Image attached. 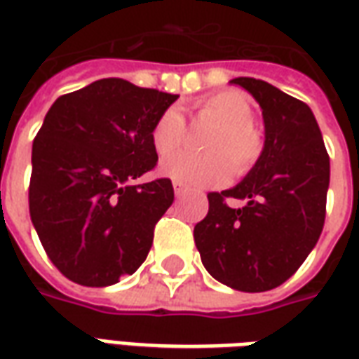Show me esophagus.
Segmentation results:
<instances>
[{
	"label": "esophagus",
	"mask_w": 359,
	"mask_h": 359,
	"mask_svg": "<svg viewBox=\"0 0 359 359\" xmlns=\"http://www.w3.org/2000/svg\"><path fill=\"white\" fill-rule=\"evenodd\" d=\"M172 190H175V196H177V198H180V196H184L188 192V188L179 184V182H172Z\"/></svg>",
	"instance_id": "obj_1"
}]
</instances>
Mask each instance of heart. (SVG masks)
I'll list each match as a JSON object with an SVG mask.
<instances>
[{
    "instance_id": "obj_1",
    "label": "heart",
    "mask_w": 359,
    "mask_h": 359,
    "mask_svg": "<svg viewBox=\"0 0 359 359\" xmlns=\"http://www.w3.org/2000/svg\"><path fill=\"white\" fill-rule=\"evenodd\" d=\"M196 115L215 123L205 142L210 154L182 151L165 159L159 172L190 188L219 187L233 172H248L262 156V136L252 126L254 107L248 97L236 90H225L202 97L194 105ZM184 140V118L177 107L163 111L151 128V144L161 157L169 156Z\"/></svg>"
}]
</instances>
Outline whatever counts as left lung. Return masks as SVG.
I'll return each instance as SVG.
<instances>
[{"label": "left lung", "instance_id": "obj_1", "mask_svg": "<svg viewBox=\"0 0 359 359\" xmlns=\"http://www.w3.org/2000/svg\"><path fill=\"white\" fill-rule=\"evenodd\" d=\"M259 103L262 156L236 187L208 194L210 211L194 226L203 267L242 292L283 285L319 241L329 190V156L308 105L269 82L233 79ZM225 197L242 199L229 208Z\"/></svg>", "mask_w": 359, "mask_h": 359}]
</instances>
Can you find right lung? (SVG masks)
<instances>
[{
    "label": "right lung",
    "mask_w": 359,
    "mask_h": 359,
    "mask_svg": "<svg viewBox=\"0 0 359 359\" xmlns=\"http://www.w3.org/2000/svg\"><path fill=\"white\" fill-rule=\"evenodd\" d=\"M177 97L102 79L48 111L32 144L28 205L43 250L73 283L115 285L148 257L175 192L169 179L133 180L156 167L151 128Z\"/></svg>",
    "instance_id": "obj_1"
}]
</instances>
